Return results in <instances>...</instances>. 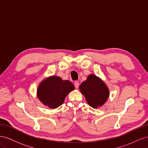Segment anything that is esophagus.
Instances as JSON below:
<instances>
[{
    "instance_id": "esophagus-1",
    "label": "esophagus",
    "mask_w": 148,
    "mask_h": 148,
    "mask_svg": "<svg viewBox=\"0 0 148 148\" xmlns=\"http://www.w3.org/2000/svg\"><path fill=\"white\" fill-rule=\"evenodd\" d=\"M74 86H75V88H78V87H79V81H75V82H74Z\"/></svg>"
}]
</instances>
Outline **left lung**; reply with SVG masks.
I'll list each match as a JSON object with an SVG mask.
<instances>
[{
    "label": "left lung",
    "instance_id": "left-lung-1",
    "mask_svg": "<svg viewBox=\"0 0 148 148\" xmlns=\"http://www.w3.org/2000/svg\"><path fill=\"white\" fill-rule=\"evenodd\" d=\"M79 88L81 94L85 96L87 103L95 109L102 107L110 95L107 86L99 77L93 74L88 75Z\"/></svg>",
    "mask_w": 148,
    "mask_h": 148
}]
</instances>
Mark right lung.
Here are the masks:
<instances>
[{"label":"right lung","instance_id":"obj_1","mask_svg":"<svg viewBox=\"0 0 148 148\" xmlns=\"http://www.w3.org/2000/svg\"><path fill=\"white\" fill-rule=\"evenodd\" d=\"M75 89L74 84L68 80L52 75L42 81L37 88L38 99L45 106L54 109L64 102L66 97Z\"/></svg>","mask_w":148,"mask_h":148}]
</instances>
